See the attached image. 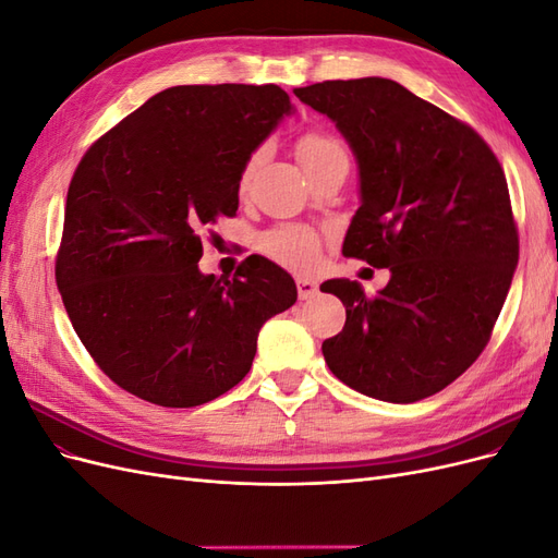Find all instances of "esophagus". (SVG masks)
<instances>
[{
	"label": "esophagus",
	"instance_id": "1",
	"mask_svg": "<svg viewBox=\"0 0 558 558\" xmlns=\"http://www.w3.org/2000/svg\"><path fill=\"white\" fill-rule=\"evenodd\" d=\"M295 283H298V295H300V300H310V298H314L316 291H318V283L312 281V279L300 277Z\"/></svg>",
	"mask_w": 558,
	"mask_h": 558
}]
</instances>
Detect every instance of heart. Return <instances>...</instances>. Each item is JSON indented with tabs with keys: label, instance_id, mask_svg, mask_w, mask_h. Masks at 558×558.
Returning a JSON list of instances; mask_svg holds the SVG:
<instances>
[{
	"label": "heart",
	"instance_id": "obj_1",
	"mask_svg": "<svg viewBox=\"0 0 558 558\" xmlns=\"http://www.w3.org/2000/svg\"><path fill=\"white\" fill-rule=\"evenodd\" d=\"M295 154L305 167V172L312 177L318 170H324L326 165L335 162V160H349L347 156V146L332 137L328 132L320 130H307L302 132L298 142H295ZM263 158V148H256L253 154H248V158L242 165L240 172V181L238 189L244 193L248 189V183L253 179V172ZM263 251L267 253L269 258L277 260L283 267H291L295 272H307L318 260V246L320 240L318 234L305 226H279L272 228L269 232L263 234Z\"/></svg>",
	"mask_w": 558,
	"mask_h": 558
}]
</instances>
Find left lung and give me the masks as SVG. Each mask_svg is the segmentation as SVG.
<instances>
[{
  "mask_svg": "<svg viewBox=\"0 0 558 558\" xmlns=\"http://www.w3.org/2000/svg\"><path fill=\"white\" fill-rule=\"evenodd\" d=\"M295 95L332 118L359 160L344 258L391 269L375 298L349 279L320 283L347 307L342 332L320 347L330 373L386 402L442 391L492 340L519 260L502 167L468 123L391 78Z\"/></svg>",
  "mask_w": 558,
  "mask_h": 558,
  "instance_id": "8db88e82",
  "label": "left lung"
}]
</instances>
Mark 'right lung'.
Returning a JSON list of instances; mask_svg holds the SVG:
<instances>
[{
  "label": "right lung",
  "instance_id": "obj_1",
  "mask_svg": "<svg viewBox=\"0 0 558 558\" xmlns=\"http://www.w3.org/2000/svg\"><path fill=\"white\" fill-rule=\"evenodd\" d=\"M291 111L275 83L174 86L102 134L70 183L56 281L102 373L160 408H197L238 386L267 318L295 305L263 256L232 279L197 269L202 240L240 207L248 154Z\"/></svg>",
  "mask_w": 558,
  "mask_h": 558
}]
</instances>
